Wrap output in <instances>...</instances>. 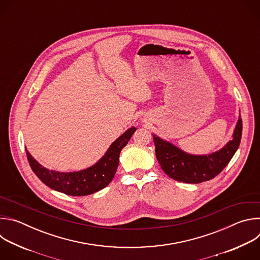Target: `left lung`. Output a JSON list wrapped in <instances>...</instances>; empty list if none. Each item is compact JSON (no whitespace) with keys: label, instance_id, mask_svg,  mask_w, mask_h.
Returning <instances> with one entry per match:
<instances>
[{"label":"left lung","instance_id":"obj_1","mask_svg":"<svg viewBox=\"0 0 260 260\" xmlns=\"http://www.w3.org/2000/svg\"><path fill=\"white\" fill-rule=\"evenodd\" d=\"M242 129L240 115L233 139L220 150L208 155L186 153L172 143L153 135L156 158L162 171L174 180L193 184L211 180L222 172L235 155L241 143Z\"/></svg>","mask_w":260,"mask_h":260}]
</instances>
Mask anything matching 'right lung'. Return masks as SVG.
<instances>
[{"mask_svg": "<svg viewBox=\"0 0 260 260\" xmlns=\"http://www.w3.org/2000/svg\"><path fill=\"white\" fill-rule=\"evenodd\" d=\"M135 132L136 127L128 128L111 144L96 164L78 172L63 173L48 170L37 161L27 150H25L26 156L36 176L51 189L72 197L88 196L105 188L112 181L118 168L120 151Z\"/></svg>", "mask_w": 260, "mask_h": 260, "instance_id": "1", "label": "right lung"}]
</instances>
